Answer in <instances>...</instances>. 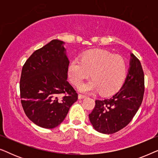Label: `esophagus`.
Returning <instances> with one entry per match:
<instances>
[{
    "label": "esophagus",
    "mask_w": 158,
    "mask_h": 158,
    "mask_svg": "<svg viewBox=\"0 0 158 158\" xmlns=\"http://www.w3.org/2000/svg\"><path fill=\"white\" fill-rule=\"evenodd\" d=\"M86 98V96H85V95H82V94L78 95V98L79 99H83V98Z\"/></svg>",
    "instance_id": "esophagus-1"
}]
</instances>
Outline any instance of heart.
I'll list each match as a JSON object with an SVG mask.
<instances>
[{
    "instance_id": "obj_1",
    "label": "heart",
    "mask_w": 158,
    "mask_h": 158,
    "mask_svg": "<svg viewBox=\"0 0 158 158\" xmlns=\"http://www.w3.org/2000/svg\"><path fill=\"white\" fill-rule=\"evenodd\" d=\"M126 61L119 55L104 50H91L84 53L81 60L75 59L68 68V76L75 85L90 76L92 80L81 84L79 90L84 93L98 91L110 95L119 89L126 77Z\"/></svg>"
}]
</instances>
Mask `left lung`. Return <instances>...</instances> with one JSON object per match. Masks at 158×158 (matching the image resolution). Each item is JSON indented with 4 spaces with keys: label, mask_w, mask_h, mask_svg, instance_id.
<instances>
[{
    "label": "left lung",
    "mask_w": 158,
    "mask_h": 158,
    "mask_svg": "<svg viewBox=\"0 0 158 158\" xmlns=\"http://www.w3.org/2000/svg\"><path fill=\"white\" fill-rule=\"evenodd\" d=\"M129 68L118 91L103 100H96L89 114L92 126L103 134H114L131 122L142 104L144 91V76L139 60L130 54Z\"/></svg>",
    "instance_id": "1"
}]
</instances>
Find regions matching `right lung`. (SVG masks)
<instances>
[{"label":"right lung","mask_w":158,"mask_h":158,"mask_svg":"<svg viewBox=\"0 0 158 158\" xmlns=\"http://www.w3.org/2000/svg\"><path fill=\"white\" fill-rule=\"evenodd\" d=\"M64 44L62 41L52 40L34 52L21 70L23 111L32 122L42 128L60 125L77 100V94L67 81L70 61Z\"/></svg>","instance_id":"obj_1"}]
</instances>
